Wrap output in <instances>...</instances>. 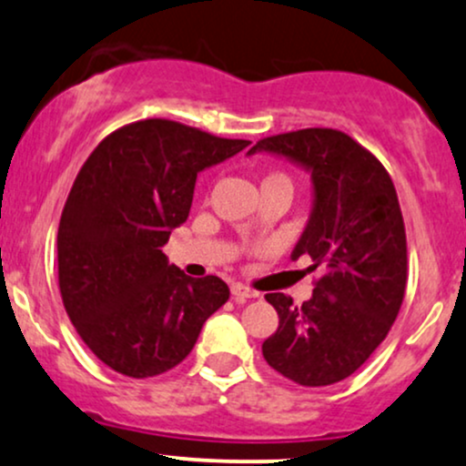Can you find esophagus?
Segmentation results:
<instances>
[{"label": "esophagus", "mask_w": 466, "mask_h": 466, "mask_svg": "<svg viewBox=\"0 0 466 466\" xmlns=\"http://www.w3.org/2000/svg\"><path fill=\"white\" fill-rule=\"evenodd\" d=\"M232 295H234V299H238V301L254 299V297H258L256 290H251L249 287H245V284H232Z\"/></svg>", "instance_id": "1"}]
</instances>
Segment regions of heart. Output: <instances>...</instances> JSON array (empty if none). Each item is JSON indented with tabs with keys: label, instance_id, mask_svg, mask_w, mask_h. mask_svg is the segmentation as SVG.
Returning a JSON list of instances; mask_svg holds the SVG:
<instances>
[{
	"label": "heart",
	"instance_id": "1",
	"mask_svg": "<svg viewBox=\"0 0 466 466\" xmlns=\"http://www.w3.org/2000/svg\"><path fill=\"white\" fill-rule=\"evenodd\" d=\"M273 177H284V176H279V173H273V176H268L267 179H273Z\"/></svg>",
	"mask_w": 466,
	"mask_h": 466
}]
</instances>
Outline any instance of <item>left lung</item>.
<instances>
[{"label": "left lung", "mask_w": 466, "mask_h": 466, "mask_svg": "<svg viewBox=\"0 0 466 466\" xmlns=\"http://www.w3.org/2000/svg\"><path fill=\"white\" fill-rule=\"evenodd\" d=\"M256 151L310 173L312 212L290 258L310 256V268L323 271L301 306L284 293L265 295L279 325L262 356L301 386L340 382L386 339L406 293V229L393 179L371 151L332 127L262 138L248 154Z\"/></svg>", "instance_id": "1"}]
</instances>
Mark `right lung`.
I'll use <instances>...</instances> for the list:
<instances>
[{"mask_svg": "<svg viewBox=\"0 0 466 466\" xmlns=\"http://www.w3.org/2000/svg\"><path fill=\"white\" fill-rule=\"evenodd\" d=\"M248 145L145 119L108 134L82 165L60 217L58 284L80 339L116 373L169 371L228 301L221 278H188L162 248L187 221L198 173Z\"/></svg>", "mask_w": 466, "mask_h": 466, "instance_id": "1", "label": "right lung"}]
</instances>
